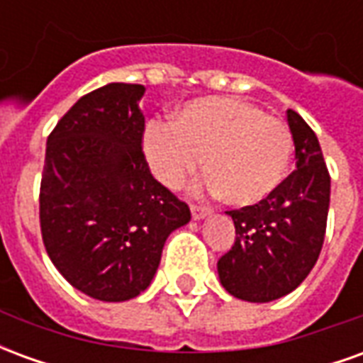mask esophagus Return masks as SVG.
I'll use <instances>...</instances> for the list:
<instances>
[{"label":"esophagus","mask_w":363,"mask_h":363,"mask_svg":"<svg viewBox=\"0 0 363 363\" xmlns=\"http://www.w3.org/2000/svg\"><path fill=\"white\" fill-rule=\"evenodd\" d=\"M190 212H192V218H194V220H202V218H206V216L210 213V208H206V206L192 204L190 206Z\"/></svg>","instance_id":"1"}]
</instances>
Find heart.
Wrapping results in <instances>:
<instances>
[{"label":"heart","mask_w":363,"mask_h":363,"mask_svg":"<svg viewBox=\"0 0 363 363\" xmlns=\"http://www.w3.org/2000/svg\"><path fill=\"white\" fill-rule=\"evenodd\" d=\"M151 173L177 189L202 165V189L233 206L267 200L288 174L294 138L284 120L237 96H202L182 104L171 122L143 132Z\"/></svg>","instance_id":"heart-1"}]
</instances>
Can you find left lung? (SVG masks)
Wrapping results in <instances>:
<instances>
[{
    "mask_svg": "<svg viewBox=\"0 0 363 363\" xmlns=\"http://www.w3.org/2000/svg\"><path fill=\"white\" fill-rule=\"evenodd\" d=\"M288 126L297 169L267 200L228 212L237 237L218 260L221 286L252 303L294 291L315 267L327 231L330 174L319 140L296 111H288Z\"/></svg>",
    "mask_w": 363,
    "mask_h": 363,
    "instance_id": "8db88e82",
    "label": "left lung"
}]
</instances>
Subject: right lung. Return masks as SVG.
Instances as JSON below:
<instances>
[{
	"instance_id": "add662e5",
	"label": "right lung",
	"mask_w": 363,
	"mask_h": 363,
	"mask_svg": "<svg viewBox=\"0 0 363 363\" xmlns=\"http://www.w3.org/2000/svg\"><path fill=\"white\" fill-rule=\"evenodd\" d=\"M143 85L108 83L83 95L46 142L40 231L75 289L101 301L140 296L163 245L190 208L153 179L142 151Z\"/></svg>"
}]
</instances>
